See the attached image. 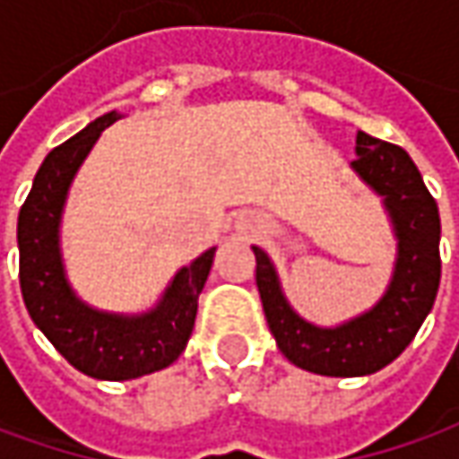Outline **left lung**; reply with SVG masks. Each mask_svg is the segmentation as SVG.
I'll return each instance as SVG.
<instances>
[{
    "label": "left lung",
    "instance_id": "obj_1",
    "mask_svg": "<svg viewBox=\"0 0 459 459\" xmlns=\"http://www.w3.org/2000/svg\"><path fill=\"white\" fill-rule=\"evenodd\" d=\"M355 155L350 166L380 196L396 238L394 275L376 307L337 326L311 325L289 304L273 260L253 245L257 291L278 350L296 368L332 378L370 376L396 360L432 311L442 275L439 209L409 152L358 133Z\"/></svg>",
    "mask_w": 459,
    "mask_h": 459
}]
</instances>
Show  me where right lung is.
<instances>
[{
  "label": "right lung",
  "mask_w": 459,
  "mask_h": 459,
  "mask_svg": "<svg viewBox=\"0 0 459 459\" xmlns=\"http://www.w3.org/2000/svg\"><path fill=\"white\" fill-rule=\"evenodd\" d=\"M119 117V112L97 117L48 152L17 220L20 289L30 319L76 370L97 380H133L178 360L217 253V247H209L184 265L160 301L143 314L101 311L76 296L63 265V209L81 163L97 145L99 134Z\"/></svg>",
  "instance_id": "add662e5"
}]
</instances>
